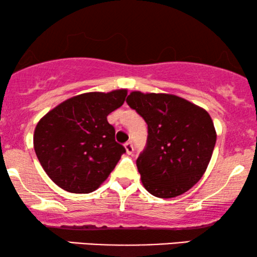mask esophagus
I'll list each match as a JSON object with an SVG mask.
<instances>
[{
    "mask_svg": "<svg viewBox=\"0 0 257 257\" xmlns=\"http://www.w3.org/2000/svg\"><path fill=\"white\" fill-rule=\"evenodd\" d=\"M125 150H126V153L127 154H132L133 153V144L131 142H127L125 143Z\"/></svg>",
    "mask_w": 257,
    "mask_h": 257,
    "instance_id": "esophagus-1",
    "label": "esophagus"
}]
</instances>
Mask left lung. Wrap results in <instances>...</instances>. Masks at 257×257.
Masks as SVG:
<instances>
[{
	"mask_svg": "<svg viewBox=\"0 0 257 257\" xmlns=\"http://www.w3.org/2000/svg\"><path fill=\"white\" fill-rule=\"evenodd\" d=\"M126 103L147 124L146 146L137 159L144 187L157 198H174L205 173L216 143L210 115L184 98L135 91Z\"/></svg>",
	"mask_w": 257,
	"mask_h": 257,
	"instance_id": "obj_1",
	"label": "left lung"
}]
</instances>
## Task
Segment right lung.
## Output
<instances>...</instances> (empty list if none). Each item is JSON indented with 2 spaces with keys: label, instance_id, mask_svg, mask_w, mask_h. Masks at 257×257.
<instances>
[{
  "label": "right lung",
  "instance_id": "right-lung-1",
  "mask_svg": "<svg viewBox=\"0 0 257 257\" xmlns=\"http://www.w3.org/2000/svg\"><path fill=\"white\" fill-rule=\"evenodd\" d=\"M126 90L89 92L63 101L38 121L34 149L49 178L86 194L106 180L125 147L115 142L107 115L124 104Z\"/></svg>",
  "mask_w": 257,
  "mask_h": 257
}]
</instances>
